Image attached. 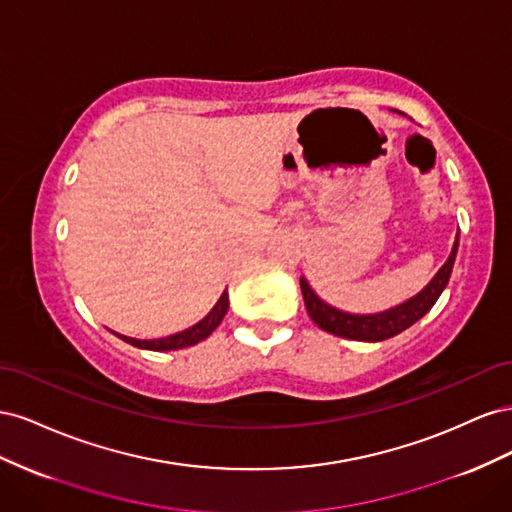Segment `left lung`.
<instances>
[{
	"label": "left lung",
	"mask_w": 512,
	"mask_h": 512,
	"mask_svg": "<svg viewBox=\"0 0 512 512\" xmlns=\"http://www.w3.org/2000/svg\"><path fill=\"white\" fill-rule=\"evenodd\" d=\"M459 247V232L453 243V250L448 260L440 267V271L433 275V280L418 292L412 299L399 303L386 312L380 314H348L342 312L329 303H324L318 294L309 288L305 277H301V292L303 301L307 307V314L312 318L322 331H327L337 337L356 339V342H382V339H389L406 331L416 320H421L433 303L438 301L442 290L446 288L448 280H451L455 256Z\"/></svg>",
	"instance_id": "obj_1"
}]
</instances>
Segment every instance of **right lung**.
Segmentation results:
<instances>
[{"label":"right lung","instance_id":"add662e5","mask_svg":"<svg viewBox=\"0 0 512 512\" xmlns=\"http://www.w3.org/2000/svg\"><path fill=\"white\" fill-rule=\"evenodd\" d=\"M228 312V292L224 290L222 297L218 299V303L213 305L211 312L196 322L194 327L185 329L181 333H175V335H168V337H160V339H136V337H126V335H119L123 342H128L136 348H145V350H156V352H166V350H179V348H188V346H194L198 342H203V339H207L215 329L220 327V322L224 320Z\"/></svg>","mask_w":512,"mask_h":512}]
</instances>
